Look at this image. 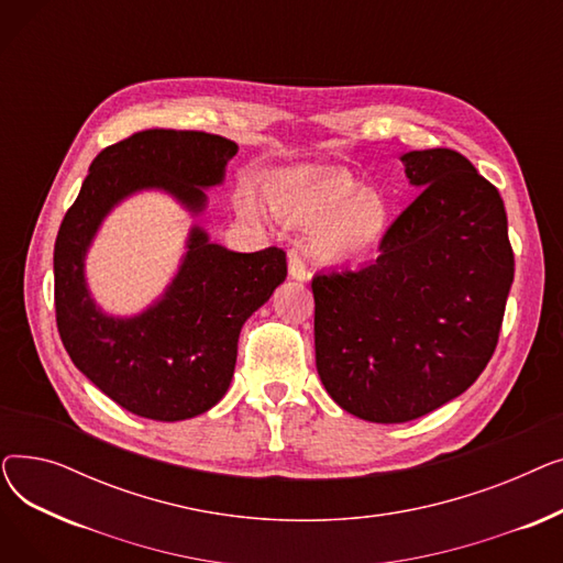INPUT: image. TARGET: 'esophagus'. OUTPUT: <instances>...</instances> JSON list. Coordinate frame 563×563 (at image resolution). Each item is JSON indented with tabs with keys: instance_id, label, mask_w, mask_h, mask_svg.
Segmentation results:
<instances>
[{
	"instance_id": "obj_1",
	"label": "esophagus",
	"mask_w": 563,
	"mask_h": 563,
	"mask_svg": "<svg viewBox=\"0 0 563 563\" xmlns=\"http://www.w3.org/2000/svg\"><path fill=\"white\" fill-rule=\"evenodd\" d=\"M287 269H289V276H291L294 280H308V278H310V272H308L306 262L301 260V255H299V253H294V251L289 253Z\"/></svg>"
}]
</instances>
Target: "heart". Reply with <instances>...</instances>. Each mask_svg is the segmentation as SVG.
<instances>
[{
  "instance_id": "1",
  "label": "heart",
  "mask_w": 563,
  "mask_h": 563,
  "mask_svg": "<svg viewBox=\"0 0 563 563\" xmlns=\"http://www.w3.org/2000/svg\"><path fill=\"white\" fill-rule=\"evenodd\" d=\"M276 217L297 228H311L310 249L323 262H351L374 251L388 230L390 207L386 196L338 168L289 173L269 187ZM249 219H260L251 194L240 200Z\"/></svg>"
}]
</instances>
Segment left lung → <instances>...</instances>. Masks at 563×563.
I'll return each mask as SVG.
<instances>
[{"instance_id": "1", "label": "left lung", "mask_w": 563, "mask_h": 563, "mask_svg": "<svg viewBox=\"0 0 563 563\" xmlns=\"http://www.w3.org/2000/svg\"><path fill=\"white\" fill-rule=\"evenodd\" d=\"M422 189L358 269L319 274L317 372L331 399L378 424L418 420L488 365L514 283L499 191L448 147L401 155Z\"/></svg>"}]
</instances>
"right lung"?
Wrapping results in <instances>:
<instances>
[{
  "label": "right lung",
  "mask_w": 563,
  "mask_h": 563,
  "mask_svg": "<svg viewBox=\"0 0 563 563\" xmlns=\"http://www.w3.org/2000/svg\"><path fill=\"white\" fill-rule=\"evenodd\" d=\"M236 143L207 132L145 130L93 159L54 244L56 327L75 367L134 416L180 422L230 388L244 321L287 278L276 246L236 253L191 225L187 253L162 297L132 317L104 312L86 283V253L115 205L164 191L191 217L207 207Z\"/></svg>",
  "instance_id": "add662e5"
}]
</instances>
